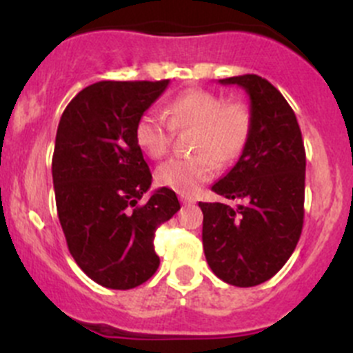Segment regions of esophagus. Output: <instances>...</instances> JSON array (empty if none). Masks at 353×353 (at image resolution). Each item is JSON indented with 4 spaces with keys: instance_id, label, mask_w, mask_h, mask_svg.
<instances>
[{
    "instance_id": "34e87169",
    "label": "esophagus",
    "mask_w": 353,
    "mask_h": 353,
    "mask_svg": "<svg viewBox=\"0 0 353 353\" xmlns=\"http://www.w3.org/2000/svg\"><path fill=\"white\" fill-rule=\"evenodd\" d=\"M181 203H183V205H193V203H196V198H193V196H188V194H181Z\"/></svg>"
}]
</instances>
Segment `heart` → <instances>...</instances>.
Listing matches in <instances>:
<instances>
[{
  "instance_id": "heart-1",
  "label": "heart",
  "mask_w": 353,
  "mask_h": 353,
  "mask_svg": "<svg viewBox=\"0 0 353 353\" xmlns=\"http://www.w3.org/2000/svg\"><path fill=\"white\" fill-rule=\"evenodd\" d=\"M166 124L160 114L147 110L134 126V140L152 159L167 154L172 130H193L191 157H174L157 169L160 186L181 194L196 193L203 183L215 176V162H234L244 152L252 130L251 110L243 102H227L208 90H188L165 104Z\"/></svg>"
}]
</instances>
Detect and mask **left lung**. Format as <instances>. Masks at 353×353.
I'll use <instances>...</instances> for the list:
<instances>
[{
  "mask_svg": "<svg viewBox=\"0 0 353 353\" xmlns=\"http://www.w3.org/2000/svg\"><path fill=\"white\" fill-rule=\"evenodd\" d=\"M249 95L252 130L236 165L212 186L225 199L201 203L203 249L212 272L236 287L272 279L294 252L304 223L305 152L297 117L258 74L219 80Z\"/></svg>",
  "mask_w": 353,
  "mask_h": 353,
  "instance_id": "obj_1",
  "label": "left lung"
}]
</instances>
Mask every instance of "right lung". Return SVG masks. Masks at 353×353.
<instances>
[{
  "label": "right lung",
  "mask_w": 353,
  "mask_h": 353,
  "mask_svg": "<svg viewBox=\"0 0 353 353\" xmlns=\"http://www.w3.org/2000/svg\"><path fill=\"white\" fill-rule=\"evenodd\" d=\"M169 80L97 81L66 105L52 155L59 223L71 256L99 285L128 290L147 282L160 259L155 230L181 208L159 188L147 203L152 174L134 126Z\"/></svg>",
  "instance_id": "add662e5"
}]
</instances>
